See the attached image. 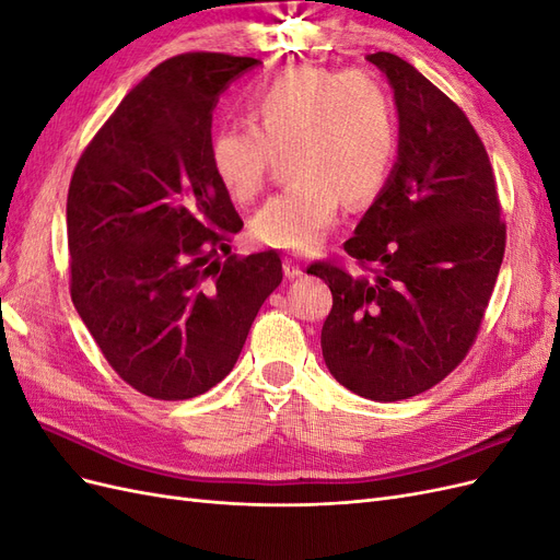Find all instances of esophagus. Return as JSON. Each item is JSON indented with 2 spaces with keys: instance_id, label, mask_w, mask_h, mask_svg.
Returning <instances> with one entry per match:
<instances>
[{
  "instance_id": "1",
  "label": "esophagus",
  "mask_w": 560,
  "mask_h": 560,
  "mask_svg": "<svg viewBox=\"0 0 560 560\" xmlns=\"http://www.w3.org/2000/svg\"><path fill=\"white\" fill-rule=\"evenodd\" d=\"M282 268H284V276L290 278V280L303 276V268H301V264L294 257H284L282 259Z\"/></svg>"
}]
</instances>
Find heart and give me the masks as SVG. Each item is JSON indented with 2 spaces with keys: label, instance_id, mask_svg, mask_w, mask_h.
I'll return each mask as SVG.
<instances>
[{
  "label": "heart",
  "instance_id": "heart-1",
  "mask_svg": "<svg viewBox=\"0 0 560 560\" xmlns=\"http://www.w3.org/2000/svg\"><path fill=\"white\" fill-rule=\"evenodd\" d=\"M252 126L219 130L210 144L217 184L235 202L257 198L280 159L294 177L252 219L266 247L315 252L338 206L374 200L397 149L395 100L374 70L294 67L264 81L249 100Z\"/></svg>",
  "mask_w": 560,
  "mask_h": 560
}]
</instances>
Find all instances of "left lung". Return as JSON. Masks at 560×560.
I'll list each match as a JSON object with an SVG mask.
<instances>
[{
  "instance_id": "left-lung-1",
  "label": "left lung",
  "mask_w": 560,
  "mask_h": 560,
  "mask_svg": "<svg viewBox=\"0 0 560 560\" xmlns=\"http://www.w3.org/2000/svg\"><path fill=\"white\" fill-rule=\"evenodd\" d=\"M395 91L399 154L383 191L334 261L308 273L329 284L322 354L350 393L399 401L465 360L500 273L506 226L493 167L465 112L395 54H371Z\"/></svg>"
}]
</instances>
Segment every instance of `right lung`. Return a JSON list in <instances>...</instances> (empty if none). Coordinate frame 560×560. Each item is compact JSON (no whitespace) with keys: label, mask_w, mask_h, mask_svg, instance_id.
<instances>
[{"label":"right lung","mask_w":560,"mask_h":560,"mask_svg":"<svg viewBox=\"0 0 560 560\" xmlns=\"http://www.w3.org/2000/svg\"><path fill=\"white\" fill-rule=\"evenodd\" d=\"M257 58L182 54L135 86L74 167L67 194L72 303L109 366L177 401L229 376L278 252L226 257L243 229L210 165L212 109Z\"/></svg>","instance_id":"1"}]
</instances>
